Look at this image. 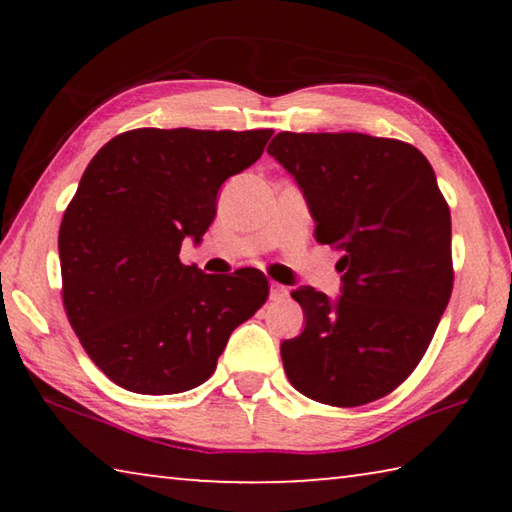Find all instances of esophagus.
<instances>
[{
    "mask_svg": "<svg viewBox=\"0 0 512 512\" xmlns=\"http://www.w3.org/2000/svg\"><path fill=\"white\" fill-rule=\"evenodd\" d=\"M289 296V289L282 287V284L271 282V300H284Z\"/></svg>",
    "mask_w": 512,
    "mask_h": 512,
    "instance_id": "esophagus-1",
    "label": "esophagus"
}]
</instances>
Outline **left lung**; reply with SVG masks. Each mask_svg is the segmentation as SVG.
I'll return each instance as SVG.
<instances>
[{
	"mask_svg": "<svg viewBox=\"0 0 512 512\" xmlns=\"http://www.w3.org/2000/svg\"><path fill=\"white\" fill-rule=\"evenodd\" d=\"M268 153L300 185L318 244L343 250L341 298L300 287L305 329L280 345L296 391L329 406L393 393L452 296V216L415 146L363 133H277Z\"/></svg>",
	"mask_w": 512,
	"mask_h": 512,
	"instance_id": "1",
	"label": "left lung"
}]
</instances>
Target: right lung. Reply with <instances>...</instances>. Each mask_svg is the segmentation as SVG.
I'll return each mask as SVG.
<instances>
[{"mask_svg":"<svg viewBox=\"0 0 512 512\" xmlns=\"http://www.w3.org/2000/svg\"><path fill=\"white\" fill-rule=\"evenodd\" d=\"M262 131L135 128L101 146L58 232L63 305L117 386L173 395L216 370L235 327L268 298L257 268L207 275L180 262L205 235L219 187L264 153Z\"/></svg>","mask_w":512,"mask_h":512,"instance_id":"add662e5","label":"right lung"}]
</instances>
